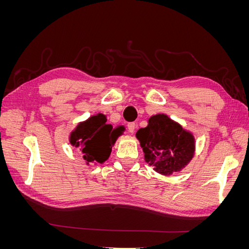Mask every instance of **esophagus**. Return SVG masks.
<instances>
[{
    "instance_id": "esophagus-1",
    "label": "esophagus",
    "mask_w": 249,
    "mask_h": 249,
    "mask_svg": "<svg viewBox=\"0 0 249 249\" xmlns=\"http://www.w3.org/2000/svg\"><path fill=\"white\" fill-rule=\"evenodd\" d=\"M127 130H129L130 133H134L135 130H136V124H135V123L127 124Z\"/></svg>"
}]
</instances>
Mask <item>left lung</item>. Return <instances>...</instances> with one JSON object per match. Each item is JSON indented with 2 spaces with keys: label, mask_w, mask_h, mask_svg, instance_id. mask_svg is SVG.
Listing matches in <instances>:
<instances>
[{
  "label": "left lung",
  "mask_w": 249,
  "mask_h": 249,
  "mask_svg": "<svg viewBox=\"0 0 249 249\" xmlns=\"http://www.w3.org/2000/svg\"><path fill=\"white\" fill-rule=\"evenodd\" d=\"M136 137L145 162L162 176L184 169L194 157L193 134L163 113L150 116L147 125L137 131Z\"/></svg>",
  "instance_id": "1"
}]
</instances>
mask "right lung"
Here are the masks:
<instances>
[{
    "mask_svg": "<svg viewBox=\"0 0 249 249\" xmlns=\"http://www.w3.org/2000/svg\"><path fill=\"white\" fill-rule=\"evenodd\" d=\"M120 135V127L107 124L106 115L90 116L85 122H81L71 135L70 142L80 149L86 164H103L110 157L112 146Z\"/></svg>",
    "mask_w": 249,
    "mask_h": 249,
    "instance_id": "1",
    "label": "right lung"
}]
</instances>
